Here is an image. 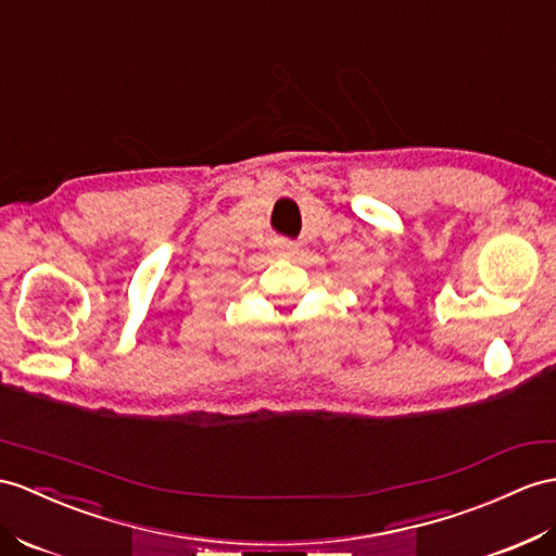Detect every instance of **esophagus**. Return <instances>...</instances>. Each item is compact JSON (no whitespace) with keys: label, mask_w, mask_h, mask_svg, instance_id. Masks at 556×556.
<instances>
[{"label":"esophagus","mask_w":556,"mask_h":556,"mask_svg":"<svg viewBox=\"0 0 556 556\" xmlns=\"http://www.w3.org/2000/svg\"><path fill=\"white\" fill-rule=\"evenodd\" d=\"M296 242H292V240H276L274 242V254H278V256H294L296 254Z\"/></svg>","instance_id":"1"}]
</instances>
